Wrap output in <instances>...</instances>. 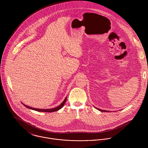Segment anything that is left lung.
<instances>
[{"label": "left lung", "instance_id": "obj_1", "mask_svg": "<svg viewBox=\"0 0 148 148\" xmlns=\"http://www.w3.org/2000/svg\"><path fill=\"white\" fill-rule=\"evenodd\" d=\"M95 108H96V107H95ZM96 109H97V108H96ZM98 110H99L100 111H101V112H108V110H101V109H97Z\"/></svg>", "mask_w": 148, "mask_h": 148}]
</instances>
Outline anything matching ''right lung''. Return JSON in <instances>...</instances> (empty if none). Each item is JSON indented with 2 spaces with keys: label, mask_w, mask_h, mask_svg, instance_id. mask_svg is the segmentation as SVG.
<instances>
[{
  "label": "right lung",
  "mask_w": 148,
  "mask_h": 148,
  "mask_svg": "<svg viewBox=\"0 0 148 148\" xmlns=\"http://www.w3.org/2000/svg\"><path fill=\"white\" fill-rule=\"evenodd\" d=\"M66 101V97H65V100H64L63 102L59 106H58V107L56 108H53V109H36V108H31L30 106H25L24 104V106H25V107L29 108V109H32V110H36V111H39V112H55V111H57L59 109H60L63 106L64 104L65 103V101Z\"/></svg>",
  "instance_id": "right-lung-1"
}]
</instances>
